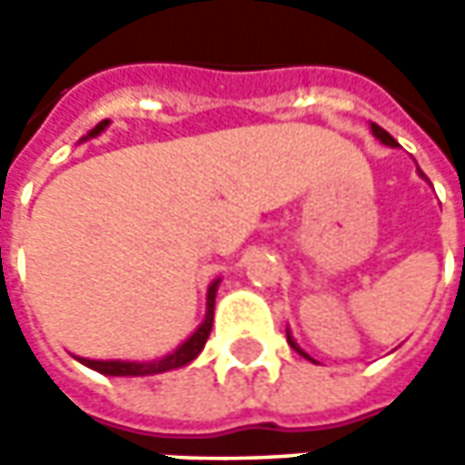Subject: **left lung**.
<instances>
[{
	"mask_svg": "<svg viewBox=\"0 0 465 465\" xmlns=\"http://www.w3.org/2000/svg\"><path fill=\"white\" fill-rule=\"evenodd\" d=\"M370 132L375 134V139H381L383 144H388V147H399V142H396L393 136L388 134L385 129H381L378 124H370ZM417 170H420V168H417ZM420 175H421V178H424V173H421V170H420ZM424 181H427V178H424ZM287 341H290V347L295 349V351H300V354H302L305 360H311V362H315V360H312V357H311V354H308V351H302V349L297 347V341H295V339H292V333H290V331H287Z\"/></svg>",
	"mask_w": 465,
	"mask_h": 465,
	"instance_id": "8db88e82",
	"label": "left lung"
}]
</instances>
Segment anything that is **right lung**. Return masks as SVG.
<instances>
[{
	"label": "right lung",
	"mask_w": 465,
	"mask_h": 465,
	"mask_svg": "<svg viewBox=\"0 0 465 465\" xmlns=\"http://www.w3.org/2000/svg\"><path fill=\"white\" fill-rule=\"evenodd\" d=\"M108 118L100 121L95 129H90L87 134L82 136L80 142L87 139H95L105 129H108ZM217 287H220V279H214L206 290V315L204 321L199 323V329L188 336L183 344L168 351L165 357H157V360H147V362H132V360H87V357H77L82 365L103 372V375H116V378H142V375H160V372H168V370H178V367H186L191 360L199 357V351L204 349L206 339H209V331H212V321H214V297H217Z\"/></svg>",
	"instance_id": "add662e5"
}]
</instances>
